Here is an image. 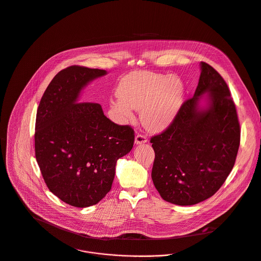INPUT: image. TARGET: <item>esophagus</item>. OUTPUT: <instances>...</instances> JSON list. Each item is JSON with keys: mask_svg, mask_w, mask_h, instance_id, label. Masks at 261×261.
<instances>
[{"mask_svg": "<svg viewBox=\"0 0 261 261\" xmlns=\"http://www.w3.org/2000/svg\"><path fill=\"white\" fill-rule=\"evenodd\" d=\"M148 140H147V137L144 136V135H137L136 138H135V143L137 145H140V144H144L146 143Z\"/></svg>", "mask_w": 261, "mask_h": 261, "instance_id": "esophagus-1", "label": "esophagus"}]
</instances>
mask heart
Here are the masks:
<instances>
[{
  "instance_id": "heart-1",
  "label": "heart",
  "mask_w": 261,
  "mask_h": 261,
  "mask_svg": "<svg viewBox=\"0 0 261 261\" xmlns=\"http://www.w3.org/2000/svg\"><path fill=\"white\" fill-rule=\"evenodd\" d=\"M118 100L111 103L113 112L122 121L134 118L141 110L146 128L159 132L166 128L178 113L185 96L180 79L151 71H134L125 75L116 91Z\"/></svg>"
}]
</instances>
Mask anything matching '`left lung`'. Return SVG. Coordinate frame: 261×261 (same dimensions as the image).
Returning <instances> with one entry per match:
<instances>
[{"mask_svg":"<svg viewBox=\"0 0 261 261\" xmlns=\"http://www.w3.org/2000/svg\"><path fill=\"white\" fill-rule=\"evenodd\" d=\"M194 97L182 103L168 127L150 140L155 152L152 179L165 201L194 205L213 196L230 173L240 146V123L221 75L201 62ZM208 93L210 106L198 108Z\"/></svg>","mask_w":261,"mask_h":261,"instance_id":"obj_1","label":"left lung"}]
</instances>
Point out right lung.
I'll return each mask as SVG.
<instances>
[{
    "label": "right lung",
    "mask_w": 261,
    "mask_h": 261,
    "mask_svg": "<svg viewBox=\"0 0 261 261\" xmlns=\"http://www.w3.org/2000/svg\"><path fill=\"white\" fill-rule=\"evenodd\" d=\"M103 69L72 65L46 89L37 112L35 150L49 190L74 207L100 202L111 190L116 161L134 146L135 132L107 118L98 103L79 102Z\"/></svg>",
    "instance_id": "obj_1"
}]
</instances>
